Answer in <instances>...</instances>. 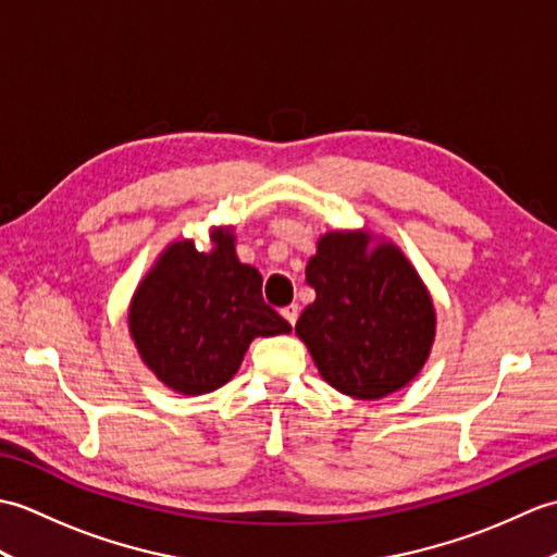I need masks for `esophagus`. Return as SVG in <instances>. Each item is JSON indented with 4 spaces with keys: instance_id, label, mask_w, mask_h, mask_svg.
Listing matches in <instances>:
<instances>
[{
    "instance_id": "1",
    "label": "esophagus",
    "mask_w": 557,
    "mask_h": 557,
    "mask_svg": "<svg viewBox=\"0 0 557 557\" xmlns=\"http://www.w3.org/2000/svg\"><path fill=\"white\" fill-rule=\"evenodd\" d=\"M282 315H285V321L289 325H297V318H299V304H289L282 309Z\"/></svg>"
}]
</instances>
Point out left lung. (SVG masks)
Returning a JSON list of instances; mask_svg holds the SVG:
<instances>
[{"label": "left lung", "instance_id": "obj_1", "mask_svg": "<svg viewBox=\"0 0 557 557\" xmlns=\"http://www.w3.org/2000/svg\"><path fill=\"white\" fill-rule=\"evenodd\" d=\"M369 232H327L306 265L315 301L297 321L323 381L357 399H381L419 375L435 337V309L395 244Z\"/></svg>", "mask_w": 557, "mask_h": 557}]
</instances>
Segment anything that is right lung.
<instances>
[{
    "mask_svg": "<svg viewBox=\"0 0 557 557\" xmlns=\"http://www.w3.org/2000/svg\"><path fill=\"white\" fill-rule=\"evenodd\" d=\"M210 239V253L188 239L164 248L128 306L140 359L182 395L222 387L256 337L292 330L263 301L260 272L236 258L232 230H212Z\"/></svg>",
    "mask_w": 557,
    "mask_h": 557,
    "instance_id": "1",
    "label": "right lung"
}]
</instances>
